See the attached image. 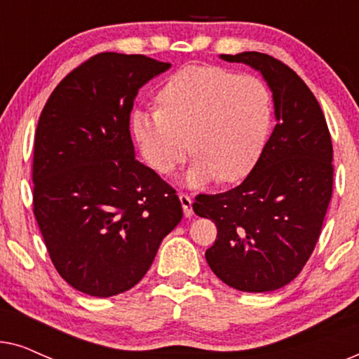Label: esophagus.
<instances>
[{
    "label": "esophagus",
    "mask_w": 359,
    "mask_h": 359,
    "mask_svg": "<svg viewBox=\"0 0 359 359\" xmlns=\"http://www.w3.org/2000/svg\"><path fill=\"white\" fill-rule=\"evenodd\" d=\"M180 201H181V205H183V212L186 217H191L193 215V199H191V196L184 194V193H180Z\"/></svg>",
    "instance_id": "obj_1"
}]
</instances>
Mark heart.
Here are the masks:
<instances>
[{
	"label": "heart",
	"mask_w": 359,
	"mask_h": 359,
	"mask_svg": "<svg viewBox=\"0 0 359 359\" xmlns=\"http://www.w3.org/2000/svg\"><path fill=\"white\" fill-rule=\"evenodd\" d=\"M156 102L158 109L130 114L142 156L156 173L170 175L189 149L196 154L184 173L191 188L217 178L233 183L257 166L273 122L271 91L259 76L186 67L160 88Z\"/></svg>",
	"instance_id": "heart-1"
}]
</instances>
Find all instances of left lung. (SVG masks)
<instances>
[{"mask_svg":"<svg viewBox=\"0 0 359 359\" xmlns=\"http://www.w3.org/2000/svg\"><path fill=\"white\" fill-rule=\"evenodd\" d=\"M220 58L262 73L276 126L243 183L199 194L193 209L217 225L205 259L220 281L245 292L276 291L302 271L320 235L333 186L330 132L316 96L283 62L259 52Z\"/></svg>","mask_w":359,"mask_h":359,"instance_id":"obj_1","label":"left lung"}]
</instances>
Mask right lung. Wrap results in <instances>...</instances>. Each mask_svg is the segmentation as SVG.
I'll use <instances>...</instances> for the list:
<instances>
[{
	"label": "right lung",
	"mask_w": 359,
	"mask_h": 359,
	"mask_svg": "<svg viewBox=\"0 0 359 359\" xmlns=\"http://www.w3.org/2000/svg\"><path fill=\"white\" fill-rule=\"evenodd\" d=\"M171 63L104 52L58 83L39 117L34 215L58 274L111 297L134 287L180 224L176 191L135 160L137 93Z\"/></svg>",
	"instance_id": "1"
}]
</instances>
